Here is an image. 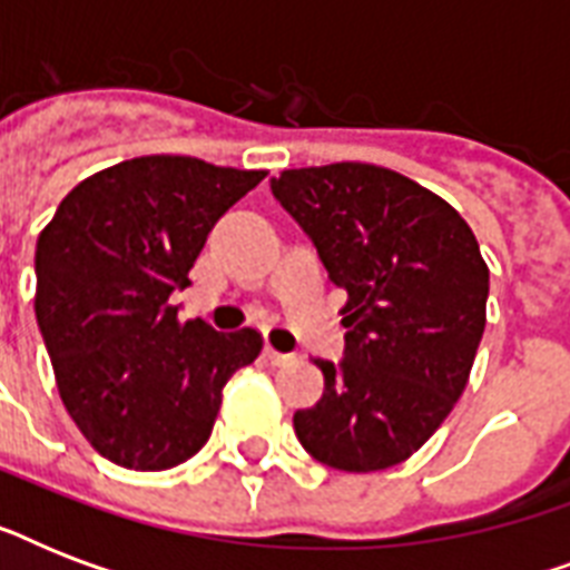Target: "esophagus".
Returning a JSON list of instances; mask_svg holds the SVG:
<instances>
[{
    "mask_svg": "<svg viewBox=\"0 0 570 570\" xmlns=\"http://www.w3.org/2000/svg\"><path fill=\"white\" fill-rule=\"evenodd\" d=\"M266 357H268V364H272V366H286V364H293V361H295V355L277 352L275 346H266Z\"/></svg>",
    "mask_w": 570,
    "mask_h": 570,
    "instance_id": "obj_1",
    "label": "esophagus"
}]
</instances>
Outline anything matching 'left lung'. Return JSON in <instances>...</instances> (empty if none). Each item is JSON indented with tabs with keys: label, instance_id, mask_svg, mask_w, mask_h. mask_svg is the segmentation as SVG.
I'll list each match as a JSON object with an SVG mask.
<instances>
[{
	"label": "left lung",
	"instance_id": "8db88e82",
	"mask_svg": "<svg viewBox=\"0 0 570 570\" xmlns=\"http://www.w3.org/2000/svg\"><path fill=\"white\" fill-rule=\"evenodd\" d=\"M272 191L346 289L343 364L295 411L313 459L373 473L411 459L468 387L485 331L488 266L459 209L366 163L293 168Z\"/></svg>",
	"mask_w": 570,
	"mask_h": 570
}]
</instances>
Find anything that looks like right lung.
Segmentation results:
<instances>
[{
  "instance_id": "right-lung-1",
  "label": "right lung",
  "mask_w": 570,
  "mask_h": 570,
  "mask_svg": "<svg viewBox=\"0 0 570 570\" xmlns=\"http://www.w3.org/2000/svg\"><path fill=\"white\" fill-rule=\"evenodd\" d=\"M266 171L195 156H136L85 177L35 248V316L58 396L85 441L129 470L189 461L213 432L222 390L254 364L263 334L180 322L171 293L213 224Z\"/></svg>"
}]
</instances>
